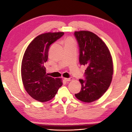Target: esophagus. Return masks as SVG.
Masks as SVG:
<instances>
[{"mask_svg": "<svg viewBox=\"0 0 132 132\" xmlns=\"http://www.w3.org/2000/svg\"><path fill=\"white\" fill-rule=\"evenodd\" d=\"M73 80V78H64V80L65 81H67V82H68V81H71V80Z\"/></svg>", "mask_w": 132, "mask_h": 132, "instance_id": "34e87169", "label": "esophagus"}]
</instances>
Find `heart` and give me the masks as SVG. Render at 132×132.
<instances>
[{
	"mask_svg": "<svg viewBox=\"0 0 132 132\" xmlns=\"http://www.w3.org/2000/svg\"><path fill=\"white\" fill-rule=\"evenodd\" d=\"M69 42H74V41H73V40L72 39H71V38H68V39L66 40V43H65V44H66V43H69Z\"/></svg>",
	"mask_w": 132,
	"mask_h": 132,
	"instance_id": "obj_1",
	"label": "heart"
}]
</instances>
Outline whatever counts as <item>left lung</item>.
<instances>
[{
  "label": "left lung",
  "instance_id": "1",
  "mask_svg": "<svg viewBox=\"0 0 132 132\" xmlns=\"http://www.w3.org/2000/svg\"><path fill=\"white\" fill-rule=\"evenodd\" d=\"M74 35L79 47V62L87 68L85 80H79L81 91L75 96L81 101L91 102L101 97L110 86L112 59L106 44L93 32L76 31Z\"/></svg>",
  "mask_w": 132,
  "mask_h": 132
}]
</instances>
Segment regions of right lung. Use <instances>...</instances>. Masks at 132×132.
I'll use <instances>...</instances> for the list:
<instances>
[{
  "label": "right lung",
  "instance_id": "right-lung-1",
  "mask_svg": "<svg viewBox=\"0 0 132 132\" xmlns=\"http://www.w3.org/2000/svg\"><path fill=\"white\" fill-rule=\"evenodd\" d=\"M64 32H48L37 36L29 44L21 63V78L24 88L31 97L39 102L50 101L62 86L61 79L48 76L44 64L48 61L51 45Z\"/></svg>",
  "mask_w": 132,
  "mask_h": 132
}]
</instances>
